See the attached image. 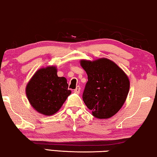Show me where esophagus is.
<instances>
[{"label": "esophagus", "instance_id": "34e87169", "mask_svg": "<svg viewBox=\"0 0 157 157\" xmlns=\"http://www.w3.org/2000/svg\"><path fill=\"white\" fill-rule=\"evenodd\" d=\"M74 92H75V94H80V86H77V88H75V90H74Z\"/></svg>", "mask_w": 157, "mask_h": 157}]
</instances>
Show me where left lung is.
I'll use <instances>...</instances> for the list:
<instances>
[{
  "label": "left lung",
  "instance_id": "1",
  "mask_svg": "<svg viewBox=\"0 0 157 157\" xmlns=\"http://www.w3.org/2000/svg\"><path fill=\"white\" fill-rule=\"evenodd\" d=\"M80 62L88 80L82 94L84 103L95 118H111L125 102L130 87L129 77L108 58L82 59Z\"/></svg>",
  "mask_w": 157,
  "mask_h": 157
}]
</instances>
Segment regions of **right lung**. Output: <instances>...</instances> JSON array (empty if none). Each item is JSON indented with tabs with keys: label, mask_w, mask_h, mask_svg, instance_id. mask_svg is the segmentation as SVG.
Returning a JSON list of instances; mask_svg holds the SVG:
<instances>
[{
	"label": "right lung",
	"mask_w": 157,
	"mask_h": 157,
	"mask_svg": "<svg viewBox=\"0 0 157 157\" xmlns=\"http://www.w3.org/2000/svg\"><path fill=\"white\" fill-rule=\"evenodd\" d=\"M57 71L56 66L41 68L26 85V96L31 105L47 116L57 113L71 93L67 79L58 77Z\"/></svg>",
	"instance_id": "1"
}]
</instances>
